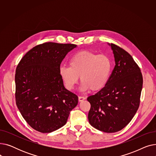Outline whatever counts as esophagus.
Segmentation results:
<instances>
[{"mask_svg":"<svg viewBox=\"0 0 156 156\" xmlns=\"http://www.w3.org/2000/svg\"><path fill=\"white\" fill-rule=\"evenodd\" d=\"M85 99H86V98L85 97H82V96H79L78 97V101H79V102H82Z\"/></svg>","mask_w":156,"mask_h":156,"instance_id":"obj_1","label":"esophagus"}]
</instances>
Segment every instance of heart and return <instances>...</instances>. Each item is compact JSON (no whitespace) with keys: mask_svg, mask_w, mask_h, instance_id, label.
<instances>
[{"mask_svg":"<svg viewBox=\"0 0 156 156\" xmlns=\"http://www.w3.org/2000/svg\"><path fill=\"white\" fill-rule=\"evenodd\" d=\"M112 69V62L104 54L97 55L89 51L74 54L69 61V67L61 66L59 73L62 82L71 90L81 81V90L99 91L108 83Z\"/></svg>","mask_w":156,"mask_h":156,"instance_id":"heart-1","label":"heart"}]
</instances>
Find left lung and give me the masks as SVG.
Returning <instances> with one entry per match:
<instances>
[{"instance_id":"left-lung-1","label":"left lung","mask_w":156,"mask_h":156,"mask_svg":"<svg viewBox=\"0 0 156 156\" xmlns=\"http://www.w3.org/2000/svg\"><path fill=\"white\" fill-rule=\"evenodd\" d=\"M109 45L116 65L105 87L87 98L91 105L88 118L95 128L114 133L124 128L136 114L143 78L132 55L115 44Z\"/></svg>"}]
</instances>
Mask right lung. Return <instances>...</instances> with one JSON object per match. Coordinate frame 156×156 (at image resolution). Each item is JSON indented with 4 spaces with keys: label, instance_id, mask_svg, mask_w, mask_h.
<instances>
[{
    "label": "right lung",
    "instance_id": "1",
    "mask_svg": "<svg viewBox=\"0 0 156 156\" xmlns=\"http://www.w3.org/2000/svg\"><path fill=\"white\" fill-rule=\"evenodd\" d=\"M71 44L46 42L31 48L16 69V103L28 124L51 133L66 123L78 96L65 88L59 69Z\"/></svg>",
    "mask_w": 156,
    "mask_h": 156
}]
</instances>
